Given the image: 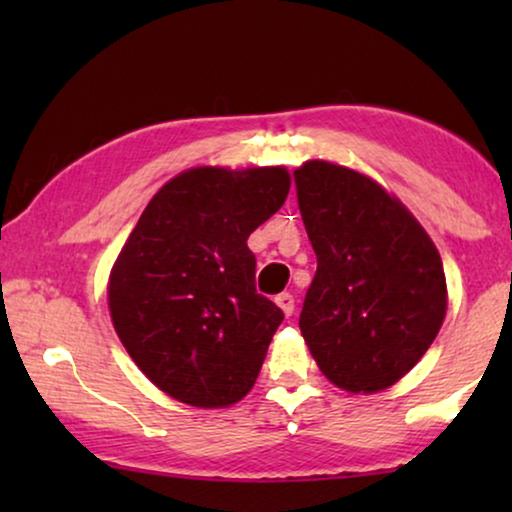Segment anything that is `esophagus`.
Returning <instances> with one entry per match:
<instances>
[{
  "instance_id": "34e87169",
  "label": "esophagus",
  "mask_w": 512,
  "mask_h": 512,
  "mask_svg": "<svg viewBox=\"0 0 512 512\" xmlns=\"http://www.w3.org/2000/svg\"><path fill=\"white\" fill-rule=\"evenodd\" d=\"M275 303L282 307V312L286 314V317H291L293 310H296V298H293L291 293H279V296L275 298Z\"/></svg>"
}]
</instances>
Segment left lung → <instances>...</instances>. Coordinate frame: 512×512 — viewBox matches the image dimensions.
Wrapping results in <instances>:
<instances>
[{
    "label": "left lung",
    "mask_w": 512,
    "mask_h": 512,
    "mask_svg": "<svg viewBox=\"0 0 512 512\" xmlns=\"http://www.w3.org/2000/svg\"><path fill=\"white\" fill-rule=\"evenodd\" d=\"M293 179L317 254L300 331L335 387L375 394L436 340L447 310L443 261L403 202L366 174L307 160Z\"/></svg>",
    "instance_id": "8db88e82"
}]
</instances>
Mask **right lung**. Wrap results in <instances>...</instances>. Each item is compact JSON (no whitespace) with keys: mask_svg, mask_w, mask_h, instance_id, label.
I'll return each mask as SVG.
<instances>
[{"mask_svg":"<svg viewBox=\"0 0 512 512\" xmlns=\"http://www.w3.org/2000/svg\"><path fill=\"white\" fill-rule=\"evenodd\" d=\"M284 167H193L160 188L109 275L114 328L139 370L195 408L242 401L284 312L256 293L249 235L289 195Z\"/></svg>","mask_w":512,"mask_h":512,"instance_id":"add662e5","label":"right lung"}]
</instances>
